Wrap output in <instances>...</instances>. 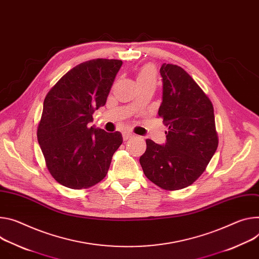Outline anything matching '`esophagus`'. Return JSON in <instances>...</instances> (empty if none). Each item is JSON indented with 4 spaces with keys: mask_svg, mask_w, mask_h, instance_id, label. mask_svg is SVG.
Instances as JSON below:
<instances>
[{
    "mask_svg": "<svg viewBox=\"0 0 259 259\" xmlns=\"http://www.w3.org/2000/svg\"><path fill=\"white\" fill-rule=\"evenodd\" d=\"M132 137H133V134L130 133V132H124V133H123V138H124V140L130 139V138H132Z\"/></svg>",
    "mask_w": 259,
    "mask_h": 259,
    "instance_id": "esophagus-1",
    "label": "esophagus"
}]
</instances>
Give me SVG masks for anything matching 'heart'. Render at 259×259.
Masks as SVG:
<instances>
[{
  "mask_svg": "<svg viewBox=\"0 0 259 259\" xmlns=\"http://www.w3.org/2000/svg\"><path fill=\"white\" fill-rule=\"evenodd\" d=\"M151 80L155 81V71L152 66H146L137 74V81Z\"/></svg>",
  "mask_w": 259,
  "mask_h": 259,
  "instance_id": "b5f03b06",
  "label": "heart"
}]
</instances>
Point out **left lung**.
Segmentation results:
<instances>
[{"instance_id": "left-lung-1", "label": "left lung", "mask_w": 259, "mask_h": 259, "mask_svg": "<svg viewBox=\"0 0 259 259\" xmlns=\"http://www.w3.org/2000/svg\"><path fill=\"white\" fill-rule=\"evenodd\" d=\"M163 83L158 114L168 128L165 145L147 139L139 158L146 177L165 190H180L193 184L218 148L214 107L210 100L177 65L160 68Z\"/></svg>"}]
</instances>
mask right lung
Masks as SVG:
<instances>
[{"label": "right lung", "mask_w": 259, "mask_h": 259, "mask_svg": "<svg viewBox=\"0 0 259 259\" xmlns=\"http://www.w3.org/2000/svg\"><path fill=\"white\" fill-rule=\"evenodd\" d=\"M122 64L107 59L81 63L44 99L38 143L51 175L65 187L84 189L102 181L123 143L120 132L108 133L90 124L94 111L105 105Z\"/></svg>", "instance_id": "add662e5"}]
</instances>
